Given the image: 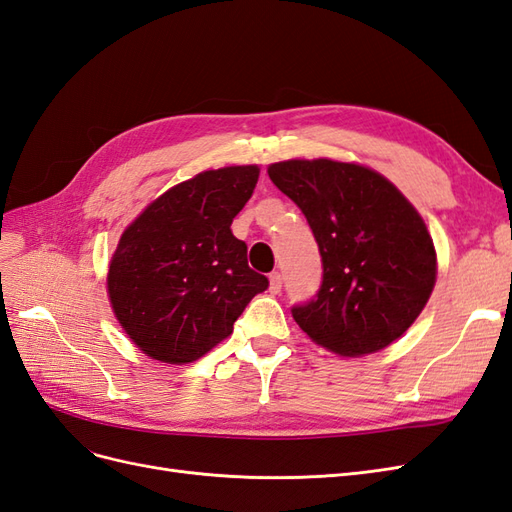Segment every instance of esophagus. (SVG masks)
<instances>
[{
  "label": "esophagus",
  "mask_w": 512,
  "mask_h": 512,
  "mask_svg": "<svg viewBox=\"0 0 512 512\" xmlns=\"http://www.w3.org/2000/svg\"><path fill=\"white\" fill-rule=\"evenodd\" d=\"M282 284H284V280H282V273H271L269 275V290L273 292V294H280L282 292Z\"/></svg>",
  "instance_id": "34e87169"
}]
</instances>
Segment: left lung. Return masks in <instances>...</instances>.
<instances>
[{
    "label": "left lung",
    "instance_id": "obj_1",
    "mask_svg": "<svg viewBox=\"0 0 512 512\" xmlns=\"http://www.w3.org/2000/svg\"><path fill=\"white\" fill-rule=\"evenodd\" d=\"M297 205L322 256L316 297L292 318L335 354L361 356L393 344L423 312L436 284V250L418 211L380 173L335 160L269 166Z\"/></svg>",
    "mask_w": 512,
    "mask_h": 512
}]
</instances>
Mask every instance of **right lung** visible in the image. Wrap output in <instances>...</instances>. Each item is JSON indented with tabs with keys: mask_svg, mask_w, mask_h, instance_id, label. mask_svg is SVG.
I'll list each match as a JSON object with an SVG mask.
<instances>
[{
	"mask_svg": "<svg viewBox=\"0 0 512 512\" xmlns=\"http://www.w3.org/2000/svg\"><path fill=\"white\" fill-rule=\"evenodd\" d=\"M258 175L254 164L205 170L153 200L123 230L108 267V297L123 331L151 359H200L269 288L230 230Z\"/></svg>",
	"mask_w": 512,
	"mask_h": 512,
	"instance_id": "add662e5",
	"label": "right lung"
}]
</instances>
